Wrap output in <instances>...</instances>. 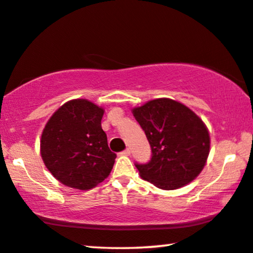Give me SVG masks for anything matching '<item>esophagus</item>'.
Listing matches in <instances>:
<instances>
[{
  "label": "esophagus",
  "mask_w": 253,
  "mask_h": 253,
  "mask_svg": "<svg viewBox=\"0 0 253 253\" xmlns=\"http://www.w3.org/2000/svg\"><path fill=\"white\" fill-rule=\"evenodd\" d=\"M120 155H121V156H129V155H130V150H129V149H126V150L121 151Z\"/></svg>",
  "instance_id": "34e87169"
}]
</instances>
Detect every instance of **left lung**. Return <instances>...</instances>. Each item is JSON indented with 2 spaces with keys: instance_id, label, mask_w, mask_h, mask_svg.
I'll use <instances>...</instances> for the list:
<instances>
[{
  "instance_id": "8db88e82",
  "label": "left lung",
  "mask_w": 253,
  "mask_h": 253,
  "mask_svg": "<svg viewBox=\"0 0 253 253\" xmlns=\"http://www.w3.org/2000/svg\"><path fill=\"white\" fill-rule=\"evenodd\" d=\"M132 113L153 153L149 163L135 164L142 179L171 191L199 176L211 149L210 132L200 117L170 98L149 100Z\"/></svg>"
}]
</instances>
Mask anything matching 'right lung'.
Listing matches in <instances>:
<instances>
[{
	"mask_svg": "<svg viewBox=\"0 0 253 253\" xmlns=\"http://www.w3.org/2000/svg\"><path fill=\"white\" fill-rule=\"evenodd\" d=\"M103 107L87 99H72L52 114L43 127L40 155L55 179L87 191L106 179L117 155L102 128Z\"/></svg>",
	"mask_w": 253,
	"mask_h": 253,
	"instance_id": "add662e5",
	"label": "right lung"
}]
</instances>
